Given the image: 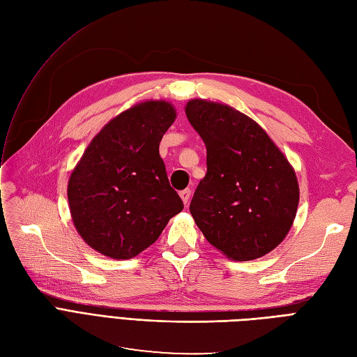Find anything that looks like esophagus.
Returning a JSON list of instances; mask_svg holds the SVG:
<instances>
[{"instance_id":"34e87169","label":"esophagus","mask_w":357,"mask_h":357,"mask_svg":"<svg viewBox=\"0 0 357 357\" xmlns=\"http://www.w3.org/2000/svg\"><path fill=\"white\" fill-rule=\"evenodd\" d=\"M180 198H181V201H183V204H188L189 202V199H190V189H185V190H181L180 192Z\"/></svg>"}]
</instances>
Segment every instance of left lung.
I'll return each instance as SVG.
<instances>
[{
  "mask_svg": "<svg viewBox=\"0 0 357 357\" xmlns=\"http://www.w3.org/2000/svg\"><path fill=\"white\" fill-rule=\"evenodd\" d=\"M188 121L207 147V174L190 214L207 241L232 261L273 252L294 225L296 172L265 129L234 107L195 98Z\"/></svg>",
  "mask_w": 357,
  "mask_h": 357,
  "instance_id": "8db88e82",
  "label": "left lung"
}]
</instances>
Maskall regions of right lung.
<instances>
[{
  "label": "right lung",
  "mask_w": 357,
  "mask_h": 357,
  "mask_svg": "<svg viewBox=\"0 0 357 357\" xmlns=\"http://www.w3.org/2000/svg\"><path fill=\"white\" fill-rule=\"evenodd\" d=\"M176 117L165 100L137 102L102 126L71 171V219L95 252L132 259L183 210L159 156L160 139Z\"/></svg>",
  "instance_id": "obj_1"
}]
</instances>
